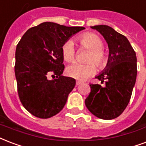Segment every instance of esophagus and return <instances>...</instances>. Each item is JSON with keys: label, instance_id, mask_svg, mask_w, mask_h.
Wrapping results in <instances>:
<instances>
[{"label": "esophagus", "instance_id": "obj_1", "mask_svg": "<svg viewBox=\"0 0 146 146\" xmlns=\"http://www.w3.org/2000/svg\"><path fill=\"white\" fill-rule=\"evenodd\" d=\"M81 83H82V82H81V81H76V85L79 86V85H80Z\"/></svg>", "mask_w": 146, "mask_h": 146}]
</instances>
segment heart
Here are the masks:
<instances>
[{
	"instance_id": "heart-1",
	"label": "heart",
	"mask_w": 146,
	"mask_h": 146,
	"mask_svg": "<svg viewBox=\"0 0 146 146\" xmlns=\"http://www.w3.org/2000/svg\"><path fill=\"white\" fill-rule=\"evenodd\" d=\"M80 46L90 50L85 63H73L66 70V73L70 77L78 80H85L96 72V64L100 69H104L108 64V56L103 50L104 43L100 36L94 33H85L78 38ZM62 55L68 63H72L76 59V48L74 43L71 40H66L63 43L62 48ZM94 62V63L93 62Z\"/></svg>"
}]
</instances>
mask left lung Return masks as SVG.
Instances as JSON below:
<instances>
[{"label":"left lung","instance_id":"1","mask_svg":"<svg viewBox=\"0 0 146 146\" xmlns=\"http://www.w3.org/2000/svg\"><path fill=\"white\" fill-rule=\"evenodd\" d=\"M91 28L103 35L110 53L106 69L96 76L106 86L90 84L91 90L85 104L96 117L113 119L119 116L129 103L137 75L136 55L128 39L112 27L97 25Z\"/></svg>","mask_w":146,"mask_h":146}]
</instances>
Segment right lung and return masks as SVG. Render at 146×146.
<instances>
[{
	"label": "right lung",
	"instance_id": "right-lung-1",
	"mask_svg": "<svg viewBox=\"0 0 146 146\" xmlns=\"http://www.w3.org/2000/svg\"><path fill=\"white\" fill-rule=\"evenodd\" d=\"M83 29L44 22L27 30L17 43L14 66L17 92L22 105L34 116L48 119L64 107L76 80L62 76L61 48L72 35ZM50 75L57 79L50 81Z\"/></svg>",
	"mask_w": 146,
	"mask_h": 146
}]
</instances>
